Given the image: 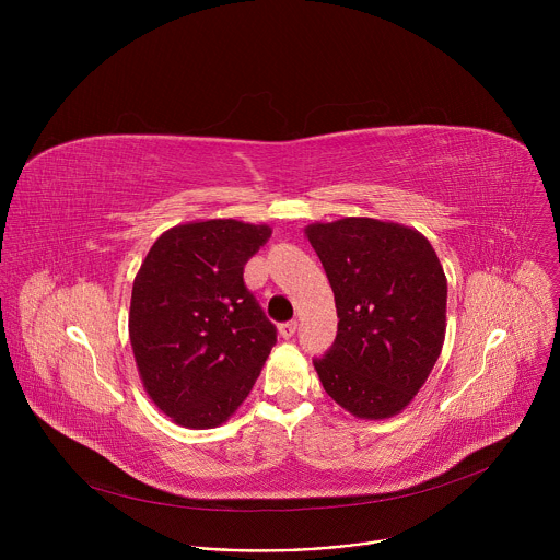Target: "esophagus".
<instances>
[{"label": "esophagus", "instance_id": "1", "mask_svg": "<svg viewBox=\"0 0 560 560\" xmlns=\"http://www.w3.org/2000/svg\"><path fill=\"white\" fill-rule=\"evenodd\" d=\"M296 322H285V324H281L279 326V335L283 337V339H290V337H294V332H296Z\"/></svg>", "mask_w": 560, "mask_h": 560}]
</instances>
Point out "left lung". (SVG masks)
I'll list each match as a JSON object with an SVG mask.
<instances>
[{
    "label": "left lung",
    "mask_w": 560,
    "mask_h": 560,
    "mask_svg": "<svg viewBox=\"0 0 560 560\" xmlns=\"http://www.w3.org/2000/svg\"><path fill=\"white\" fill-rule=\"evenodd\" d=\"M335 292L332 348L312 359L324 389L359 419L406 410L445 339L447 279L428 238L408 225L346 217L305 228Z\"/></svg>",
    "instance_id": "obj_1"
}]
</instances>
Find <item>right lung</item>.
<instances>
[{"instance_id": "obj_1", "label": "right lung", "mask_w": 560, "mask_h": 560, "mask_svg": "<svg viewBox=\"0 0 560 560\" xmlns=\"http://www.w3.org/2000/svg\"><path fill=\"white\" fill-rule=\"evenodd\" d=\"M272 230L236 219L166 230L145 255L128 314L137 370L177 425L217 428L250 394L277 328L244 283Z\"/></svg>"}]
</instances>
